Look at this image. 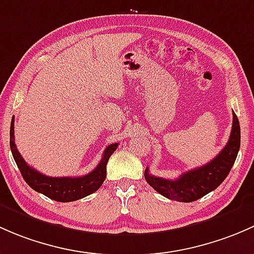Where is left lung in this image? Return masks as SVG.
Listing matches in <instances>:
<instances>
[{
    "instance_id": "8db88e82",
    "label": "left lung",
    "mask_w": 254,
    "mask_h": 254,
    "mask_svg": "<svg viewBox=\"0 0 254 254\" xmlns=\"http://www.w3.org/2000/svg\"><path fill=\"white\" fill-rule=\"evenodd\" d=\"M232 117L234 120H232L229 142L213 160L209 161L205 165L185 172L176 180L153 176L149 174V170L146 167L144 172L146 182L164 197L185 203L194 202L219 187L226 179L234 165L237 153L240 150V143H241L239 119L235 112Z\"/></svg>"
}]
</instances>
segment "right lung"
<instances>
[{"mask_svg":"<svg viewBox=\"0 0 254 254\" xmlns=\"http://www.w3.org/2000/svg\"><path fill=\"white\" fill-rule=\"evenodd\" d=\"M9 137L12 155L25 182L36 192L43 193L46 197L62 203L78 200L98 190L105 181L106 164L110 156L119 146V143L110 144L104 151V155L98 166L88 175L79 177H50L30 167L22 158L14 144V120L13 119L10 122Z\"/></svg>","mask_w":254,"mask_h":254,"instance_id":"1","label":"right lung"}]
</instances>
